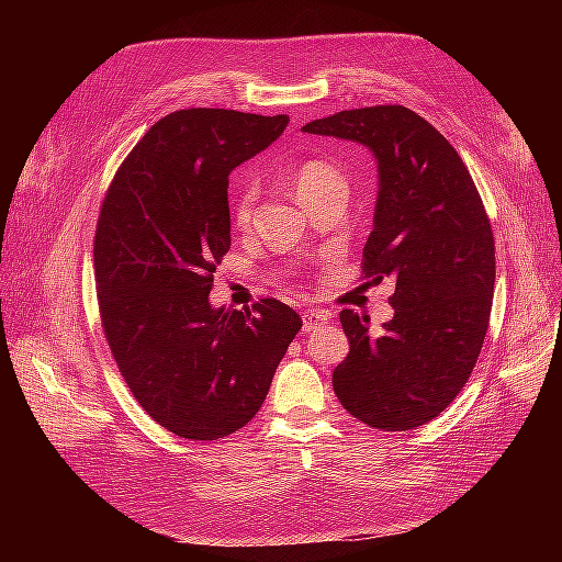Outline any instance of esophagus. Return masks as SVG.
Returning <instances> with one entry per match:
<instances>
[{
  "label": "esophagus",
  "mask_w": 562,
  "mask_h": 562,
  "mask_svg": "<svg viewBox=\"0 0 562 562\" xmlns=\"http://www.w3.org/2000/svg\"><path fill=\"white\" fill-rule=\"evenodd\" d=\"M330 321V314L323 312V310H310L302 314V330H316L318 326H323V323Z\"/></svg>",
  "instance_id": "1"
}]
</instances>
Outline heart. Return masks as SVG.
Returning <instances> with one entry per match:
<instances>
[{"instance_id": "1", "label": "heart", "mask_w": 562, "mask_h": 562, "mask_svg": "<svg viewBox=\"0 0 562 562\" xmlns=\"http://www.w3.org/2000/svg\"><path fill=\"white\" fill-rule=\"evenodd\" d=\"M293 187L297 199L304 203L310 196L328 190V187H347L345 176L337 171L335 166L326 161H307L302 164L295 176H293ZM255 201H258V190L255 184H246L241 194L234 201V223L239 227H246L252 217L255 211Z\"/></svg>"}]
</instances>
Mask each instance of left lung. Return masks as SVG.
Instances as JSON below:
<instances>
[{
	"label": "left lung",
	"mask_w": 562,
	"mask_h": 562,
	"mask_svg": "<svg viewBox=\"0 0 562 562\" xmlns=\"http://www.w3.org/2000/svg\"><path fill=\"white\" fill-rule=\"evenodd\" d=\"M302 131L372 151L380 187L363 271L396 281L382 333L339 314L349 353L333 370L335 394L368 427H422L462 391L487 333L495 236L481 194L454 147L403 105L345 110Z\"/></svg>",
	"instance_id": "1"
}]
</instances>
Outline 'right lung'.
Wrapping results in <instances>:
<instances>
[{
	"instance_id": "right-lung-1",
	"label": "right lung",
	"mask_w": 562,
	"mask_h": 562,
	"mask_svg": "<svg viewBox=\"0 0 562 562\" xmlns=\"http://www.w3.org/2000/svg\"><path fill=\"white\" fill-rule=\"evenodd\" d=\"M288 114L192 108L151 126L119 168L98 217V307L112 356L145 413L190 440L234 434L260 411L295 310L213 307L232 246L227 184L285 131Z\"/></svg>"
}]
</instances>
